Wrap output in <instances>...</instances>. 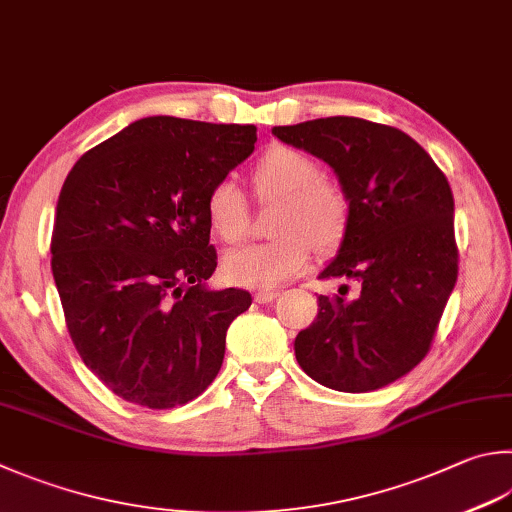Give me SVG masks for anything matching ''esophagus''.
Returning a JSON list of instances; mask_svg holds the SVG:
<instances>
[{
	"instance_id": "34e87169",
	"label": "esophagus",
	"mask_w": 512,
	"mask_h": 512,
	"mask_svg": "<svg viewBox=\"0 0 512 512\" xmlns=\"http://www.w3.org/2000/svg\"><path fill=\"white\" fill-rule=\"evenodd\" d=\"M276 298H278V292H276V289H260V292H256L254 301H256V303H260V305H265V303H272V301H276Z\"/></svg>"
}]
</instances>
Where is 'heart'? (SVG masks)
<instances>
[{
    "label": "heart",
    "instance_id": "obj_1",
    "mask_svg": "<svg viewBox=\"0 0 512 512\" xmlns=\"http://www.w3.org/2000/svg\"><path fill=\"white\" fill-rule=\"evenodd\" d=\"M256 194L278 200L269 243L238 247L223 258L229 283L249 289H274L301 276L312 258V245L332 249L350 223V202L341 187L321 178V167L307 153L276 147L254 169ZM205 214L211 231L225 243H238L247 231V200L231 178L209 189Z\"/></svg>",
    "mask_w": 512,
    "mask_h": 512
}]
</instances>
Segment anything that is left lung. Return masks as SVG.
Masks as SVG:
<instances>
[{
	"instance_id": "8db88e82",
	"label": "left lung",
	"mask_w": 512,
	"mask_h": 512,
	"mask_svg": "<svg viewBox=\"0 0 512 512\" xmlns=\"http://www.w3.org/2000/svg\"><path fill=\"white\" fill-rule=\"evenodd\" d=\"M274 136L327 162L350 202L339 254L321 278H350L352 301L318 296L294 341L307 376L339 392H370L421 363L457 283L455 200L428 151L385 124L318 118Z\"/></svg>"
}]
</instances>
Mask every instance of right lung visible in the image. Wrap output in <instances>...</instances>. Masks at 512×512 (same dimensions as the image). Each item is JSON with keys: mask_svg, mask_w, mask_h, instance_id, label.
<instances>
[{"mask_svg": "<svg viewBox=\"0 0 512 512\" xmlns=\"http://www.w3.org/2000/svg\"><path fill=\"white\" fill-rule=\"evenodd\" d=\"M254 124L153 115L86 151L55 209L51 269L75 350L120 399L185 406L225 359L245 289H209V189L254 151Z\"/></svg>", "mask_w": 512, "mask_h": 512, "instance_id": "add662e5", "label": "right lung"}]
</instances>
